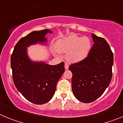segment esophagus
I'll list each match as a JSON object with an SVG mask.
<instances>
[{"instance_id":"esophagus-1","label":"esophagus","mask_w":123,"mask_h":123,"mask_svg":"<svg viewBox=\"0 0 123 123\" xmlns=\"http://www.w3.org/2000/svg\"><path fill=\"white\" fill-rule=\"evenodd\" d=\"M68 68H69V65H68L67 63H65V69H68Z\"/></svg>"}]
</instances>
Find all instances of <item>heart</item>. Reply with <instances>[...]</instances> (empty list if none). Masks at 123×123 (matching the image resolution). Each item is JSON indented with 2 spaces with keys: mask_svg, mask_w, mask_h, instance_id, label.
Listing matches in <instances>:
<instances>
[{
  "mask_svg": "<svg viewBox=\"0 0 123 123\" xmlns=\"http://www.w3.org/2000/svg\"><path fill=\"white\" fill-rule=\"evenodd\" d=\"M55 50L60 53H67V60L71 63H78L87 57L92 49V42L87 36L71 34L58 40Z\"/></svg>",
  "mask_w": 123,
  "mask_h": 123,
  "instance_id": "b5f03b06",
  "label": "heart"
}]
</instances>
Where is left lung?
Returning <instances> with one entry per match:
<instances>
[{
  "label": "left lung",
  "instance_id": "1",
  "mask_svg": "<svg viewBox=\"0 0 123 123\" xmlns=\"http://www.w3.org/2000/svg\"><path fill=\"white\" fill-rule=\"evenodd\" d=\"M94 44L86 59L72 64V91L75 97L83 103L94 102L108 87L112 77L113 54L104 38L92 34Z\"/></svg>",
  "mask_w": 123,
  "mask_h": 123
}]
</instances>
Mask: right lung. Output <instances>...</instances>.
<instances>
[{
	"label": "right lung",
	"instance_id": "1",
	"mask_svg": "<svg viewBox=\"0 0 123 123\" xmlns=\"http://www.w3.org/2000/svg\"><path fill=\"white\" fill-rule=\"evenodd\" d=\"M49 29L34 31L23 37L15 46L11 56V68L15 86L28 101L36 105L49 102L55 94L57 82L65 72L63 62L50 65L29 58L27 48L34 44H46Z\"/></svg>",
	"mask_w": 123,
	"mask_h": 123
}]
</instances>
